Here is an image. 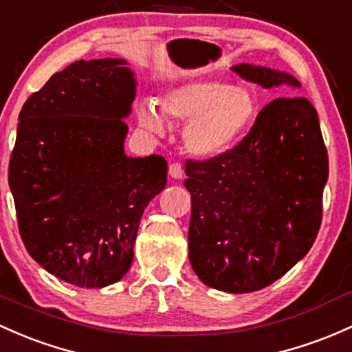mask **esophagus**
<instances>
[{
  "label": "esophagus",
  "mask_w": 352,
  "mask_h": 352,
  "mask_svg": "<svg viewBox=\"0 0 352 352\" xmlns=\"http://www.w3.org/2000/svg\"><path fill=\"white\" fill-rule=\"evenodd\" d=\"M183 175H184V169L179 162H171V164H169V176H171L173 179H181Z\"/></svg>",
  "instance_id": "34e87169"
}]
</instances>
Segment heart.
<instances>
[{
	"label": "heart",
	"instance_id": "obj_1",
	"mask_svg": "<svg viewBox=\"0 0 352 352\" xmlns=\"http://www.w3.org/2000/svg\"><path fill=\"white\" fill-rule=\"evenodd\" d=\"M160 104L168 119L186 122L183 144L198 157H214L235 146L258 114L252 90L214 78L181 82L162 94ZM138 119L147 131H162V116L149 102L139 105Z\"/></svg>",
	"mask_w": 352,
	"mask_h": 352
}]
</instances>
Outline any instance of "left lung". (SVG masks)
I'll list each match as a JSON object with an SVG mask.
<instances>
[{"mask_svg": "<svg viewBox=\"0 0 352 352\" xmlns=\"http://www.w3.org/2000/svg\"><path fill=\"white\" fill-rule=\"evenodd\" d=\"M233 72L263 87L298 89L294 75L238 63ZM190 262L205 285L230 294L263 289L311 250L329 176L319 117L304 97L260 111L240 144L208 161H188Z\"/></svg>", "mask_w": 352, "mask_h": 352, "instance_id": "left-lung-1", "label": "left lung"}]
</instances>
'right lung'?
Listing matches in <instances>:
<instances>
[{
    "label": "right lung",
    "mask_w": 352,
    "mask_h": 352,
    "mask_svg": "<svg viewBox=\"0 0 352 352\" xmlns=\"http://www.w3.org/2000/svg\"><path fill=\"white\" fill-rule=\"evenodd\" d=\"M135 87L124 58L78 60L18 117L8 183L20 235L33 260L72 285L102 289L127 274L142 213L168 181L160 154L124 151Z\"/></svg>",
    "instance_id": "add662e5"
}]
</instances>
